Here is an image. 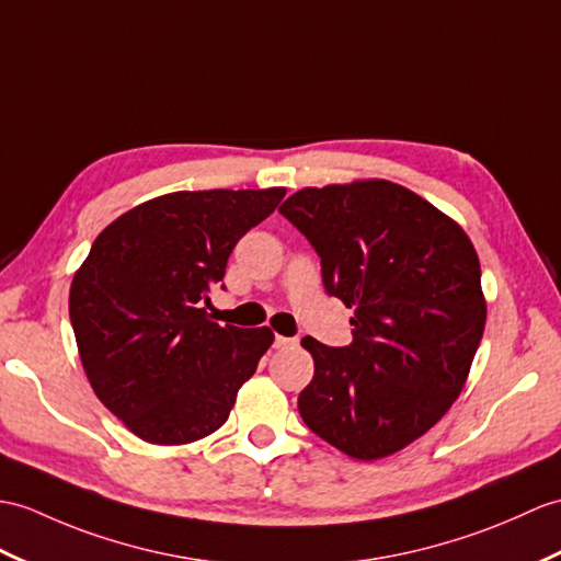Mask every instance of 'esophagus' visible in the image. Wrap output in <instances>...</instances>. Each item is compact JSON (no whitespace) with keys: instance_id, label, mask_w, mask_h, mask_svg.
<instances>
[{"instance_id":"obj_1","label":"esophagus","mask_w":561,"mask_h":561,"mask_svg":"<svg viewBox=\"0 0 561 561\" xmlns=\"http://www.w3.org/2000/svg\"><path fill=\"white\" fill-rule=\"evenodd\" d=\"M296 344H298L296 336H282V334L275 336V346L277 348H294Z\"/></svg>"}]
</instances>
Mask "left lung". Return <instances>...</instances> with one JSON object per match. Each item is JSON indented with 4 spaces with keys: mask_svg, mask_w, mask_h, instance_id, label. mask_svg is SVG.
I'll return each instance as SVG.
<instances>
[{
    "mask_svg": "<svg viewBox=\"0 0 561 561\" xmlns=\"http://www.w3.org/2000/svg\"><path fill=\"white\" fill-rule=\"evenodd\" d=\"M279 213L316 249L324 291L354 308L348 346L301 340L316 375L298 413L348 457H389L447 413L471 370L488 312L473 243L392 181L304 188Z\"/></svg>",
    "mask_w": 561,
    "mask_h": 561,
    "instance_id": "left-lung-1",
    "label": "left lung"
}]
</instances>
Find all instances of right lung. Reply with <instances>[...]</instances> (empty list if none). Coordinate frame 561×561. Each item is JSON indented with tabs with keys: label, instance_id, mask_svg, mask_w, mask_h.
Instances as JSON below:
<instances>
[{
	"label": "right lung",
	"instance_id": "1",
	"mask_svg": "<svg viewBox=\"0 0 561 561\" xmlns=\"http://www.w3.org/2000/svg\"><path fill=\"white\" fill-rule=\"evenodd\" d=\"M284 188L179 191L104 229L76 272L69 316L98 399L150 445H186L229 419L275 334L205 308L233 245ZM225 289V286H221Z\"/></svg>",
	"mask_w": 561,
	"mask_h": 561
}]
</instances>
